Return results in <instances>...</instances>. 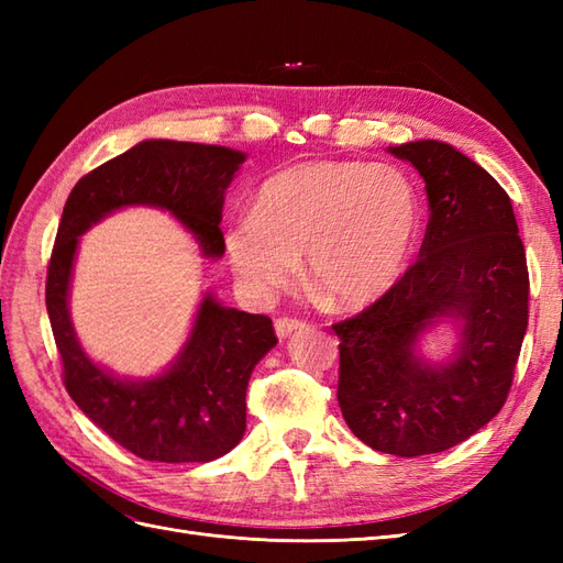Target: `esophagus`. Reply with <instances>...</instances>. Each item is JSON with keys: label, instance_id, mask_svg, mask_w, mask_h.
<instances>
[{"label": "esophagus", "instance_id": "obj_1", "mask_svg": "<svg viewBox=\"0 0 563 563\" xmlns=\"http://www.w3.org/2000/svg\"><path fill=\"white\" fill-rule=\"evenodd\" d=\"M300 329H308V323L300 321V319H288V317H282L275 321V331L279 338H288L294 331H300Z\"/></svg>", "mask_w": 563, "mask_h": 563}]
</instances>
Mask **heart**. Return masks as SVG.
Returning <instances> with one entry per match:
<instances>
[{
    "instance_id": "obj_1",
    "label": "heart",
    "mask_w": 563,
    "mask_h": 563,
    "mask_svg": "<svg viewBox=\"0 0 563 563\" xmlns=\"http://www.w3.org/2000/svg\"><path fill=\"white\" fill-rule=\"evenodd\" d=\"M422 230L418 185L401 168L352 159L288 166L234 220L225 249L249 291L291 282L305 255L310 286L338 310H362L397 286Z\"/></svg>"
}]
</instances>
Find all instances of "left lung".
<instances>
[{"label":"left lung","mask_w":563,"mask_h":563,"mask_svg":"<svg viewBox=\"0 0 563 563\" xmlns=\"http://www.w3.org/2000/svg\"><path fill=\"white\" fill-rule=\"evenodd\" d=\"M424 180L430 223L418 263L340 338L338 404L380 453H441L498 416L528 327V269L512 201L486 168L441 141L387 147ZM459 345L444 363L419 352L437 322Z\"/></svg>","instance_id":"left-lung-1"}]
</instances>
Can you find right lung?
<instances>
[{"instance_id": "add662e5", "label": "right lung", "mask_w": 563, "mask_h": 563, "mask_svg": "<svg viewBox=\"0 0 563 563\" xmlns=\"http://www.w3.org/2000/svg\"><path fill=\"white\" fill-rule=\"evenodd\" d=\"M246 155L223 145L143 141L84 176L65 201L46 277V312L63 360L67 395L119 446L155 463H209L240 444L246 387L277 345L272 319L225 308L203 294L190 335L157 376L119 378L79 345L70 282L79 236L126 207L172 213L207 258L225 253V190Z\"/></svg>"}]
</instances>
